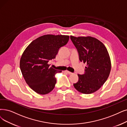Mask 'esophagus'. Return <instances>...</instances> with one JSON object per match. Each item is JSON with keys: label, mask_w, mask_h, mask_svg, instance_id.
<instances>
[{"label": "esophagus", "mask_w": 127, "mask_h": 127, "mask_svg": "<svg viewBox=\"0 0 127 127\" xmlns=\"http://www.w3.org/2000/svg\"><path fill=\"white\" fill-rule=\"evenodd\" d=\"M65 72H67V73H68L69 74H72V72H71L69 71H68V70H65Z\"/></svg>", "instance_id": "1"}]
</instances>
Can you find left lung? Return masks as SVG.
<instances>
[{"mask_svg": "<svg viewBox=\"0 0 127 127\" xmlns=\"http://www.w3.org/2000/svg\"><path fill=\"white\" fill-rule=\"evenodd\" d=\"M77 48L80 62L87 64L83 74H78L79 80L73 84L80 93L89 94L97 91L108 79L111 62L105 45L95 38L70 36Z\"/></svg>", "mask_w": 127, "mask_h": 127, "instance_id": "1", "label": "left lung"}]
</instances>
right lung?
I'll use <instances>...</instances> for the list:
<instances>
[{
	"instance_id": "1",
	"label": "right lung",
	"mask_w": 127,
	"mask_h": 127,
	"mask_svg": "<svg viewBox=\"0 0 127 127\" xmlns=\"http://www.w3.org/2000/svg\"><path fill=\"white\" fill-rule=\"evenodd\" d=\"M68 35H45L34 40L24 51L20 67L29 87L38 94L44 95L54 89L56 83L55 74L61 72L50 67L59 49L66 45Z\"/></svg>"
}]
</instances>
